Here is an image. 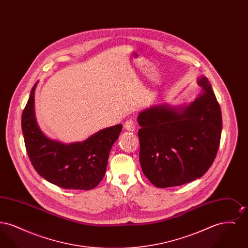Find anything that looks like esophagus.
Returning a JSON list of instances; mask_svg holds the SVG:
<instances>
[{
	"label": "esophagus",
	"instance_id": "obj_1",
	"mask_svg": "<svg viewBox=\"0 0 248 248\" xmlns=\"http://www.w3.org/2000/svg\"><path fill=\"white\" fill-rule=\"evenodd\" d=\"M124 128L125 130H127V131H131V132H133V131H135V123H134V121L133 120H127L125 123H124Z\"/></svg>",
	"mask_w": 248,
	"mask_h": 248
}]
</instances>
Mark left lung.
<instances>
[{
  "instance_id": "1",
  "label": "left lung",
  "mask_w": 248,
  "mask_h": 248,
  "mask_svg": "<svg viewBox=\"0 0 248 248\" xmlns=\"http://www.w3.org/2000/svg\"><path fill=\"white\" fill-rule=\"evenodd\" d=\"M199 96L188 106H153L138 122L140 162L158 188L180 186L207 172L217 156L222 128L220 107L206 77L198 79Z\"/></svg>"
}]
</instances>
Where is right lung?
I'll use <instances>...</instances> for the list:
<instances>
[{"label":"right lung","mask_w":248,"mask_h":248,"mask_svg":"<svg viewBox=\"0 0 248 248\" xmlns=\"http://www.w3.org/2000/svg\"><path fill=\"white\" fill-rule=\"evenodd\" d=\"M35 83L22 113L21 126L28 156L37 173L63 189L96 187L106 172L108 158L123 125L100 130L83 142L62 144L46 138L34 116Z\"/></svg>","instance_id":"1"}]
</instances>
